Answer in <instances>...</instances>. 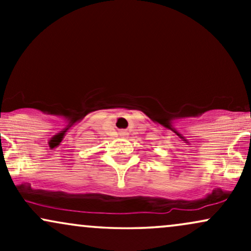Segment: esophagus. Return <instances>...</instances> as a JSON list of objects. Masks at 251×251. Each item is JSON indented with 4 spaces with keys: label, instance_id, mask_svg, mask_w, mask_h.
Instances as JSON below:
<instances>
[{
    "label": "esophagus",
    "instance_id": "esophagus-1",
    "mask_svg": "<svg viewBox=\"0 0 251 251\" xmlns=\"http://www.w3.org/2000/svg\"><path fill=\"white\" fill-rule=\"evenodd\" d=\"M122 135H124V137H126V135H127V132H122Z\"/></svg>",
    "mask_w": 251,
    "mask_h": 251
}]
</instances>
